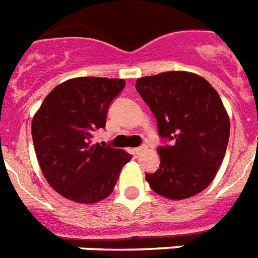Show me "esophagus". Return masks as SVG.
I'll return each instance as SVG.
<instances>
[{
	"mask_svg": "<svg viewBox=\"0 0 258 258\" xmlns=\"http://www.w3.org/2000/svg\"><path fill=\"white\" fill-rule=\"evenodd\" d=\"M146 149H147L146 146H141V147H137V149H134V153L137 154V155H141V154L143 153Z\"/></svg>",
	"mask_w": 258,
	"mask_h": 258,
	"instance_id": "obj_1",
	"label": "esophagus"
}]
</instances>
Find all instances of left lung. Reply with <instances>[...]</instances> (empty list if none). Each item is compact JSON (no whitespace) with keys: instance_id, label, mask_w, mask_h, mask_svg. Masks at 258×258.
<instances>
[{"instance_id":"8db88e82","label":"left lung","mask_w":258,"mask_h":258,"mask_svg":"<svg viewBox=\"0 0 258 258\" xmlns=\"http://www.w3.org/2000/svg\"><path fill=\"white\" fill-rule=\"evenodd\" d=\"M155 115L158 133L171 146L158 147L159 169L146 174L150 187L169 200H186L208 187L224 161L230 121L212 84L198 75L170 71L137 80Z\"/></svg>"}]
</instances>
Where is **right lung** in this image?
Wrapping results in <instances>:
<instances>
[{"label": "right lung", "mask_w": 258, "mask_h": 258, "mask_svg": "<svg viewBox=\"0 0 258 258\" xmlns=\"http://www.w3.org/2000/svg\"><path fill=\"white\" fill-rule=\"evenodd\" d=\"M124 86L123 79H71L50 91L33 116L32 138L42 174L68 200L89 205L107 198L133 158L104 143H91Z\"/></svg>", "instance_id": "add662e5"}]
</instances>
